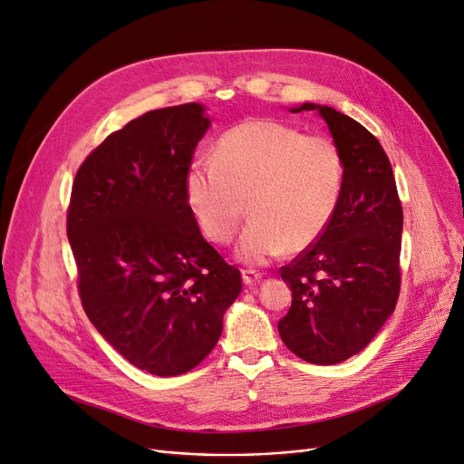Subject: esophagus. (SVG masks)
<instances>
[{
	"label": "esophagus",
	"instance_id": "obj_1",
	"mask_svg": "<svg viewBox=\"0 0 464 464\" xmlns=\"http://www.w3.org/2000/svg\"><path fill=\"white\" fill-rule=\"evenodd\" d=\"M242 278H244V285L254 286L263 278V275L259 271H256V269H244L242 271Z\"/></svg>",
	"mask_w": 464,
	"mask_h": 464
}]
</instances>
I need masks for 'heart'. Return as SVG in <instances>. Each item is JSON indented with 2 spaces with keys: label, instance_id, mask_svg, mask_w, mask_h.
<instances>
[{
  "label": "heart",
  "instance_id": "1",
  "mask_svg": "<svg viewBox=\"0 0 464 464\" xmlns=\"http://www.w3.org/2000/svg\"><path fill=\"white\" fill-rule=\"evenodd\" d=\"M344 159L325 135H304L276 120H249L224 131L215 160H193L186 198L201 232L230 244L249 222L237 257L265 265L288 249L302 251L325 234L341 205Z\"/></svg>",
  "mask_w": 464,
  "mask_h": 464
}]
</instances>
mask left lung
<instances>
[{
  "instance_id": "1",
  "label": "left lung",
  "mask_w": 464,
  "mask_h": 464,
  "mask_svg": "<svg viewBox=\"0 0 464 464\" xmlns=\"http://www.w3.org/2000/svg\"><path fill=\"white\" fill-rule=\"evenodd\" d=\"M317 110L344 159V189L329 228L280 276L292 305L278 321L283 343L298 358L331 366L366 348L401 292L402 205L383 147L356 120L331 106Z\"/></svg>"
}]
</instances>
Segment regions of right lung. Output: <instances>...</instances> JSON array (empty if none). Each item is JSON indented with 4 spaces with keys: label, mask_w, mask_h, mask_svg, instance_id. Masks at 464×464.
I'll use <instances>...</instances> for the list:
<instances>
[{
    "label": "right lung",
    "mask_w": 464,
    "mask_h": 464,
    "mask_svg": "<svg viewBox=\"0 0 464 464\" xmlns=\"http://www.w3.org/2000/svg\"><path fill=\"white\" fill-rule=\"evenodd\" d=\"M208 125L195 102L125 123L79 166L67 208L82 310L125 360L159 377L199 366L242 292L186 198Z\"/></svg>",
    "instance_id": "obj_1"
}]
</instances>
